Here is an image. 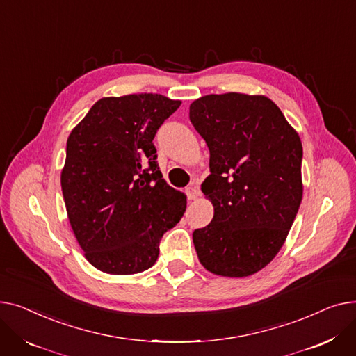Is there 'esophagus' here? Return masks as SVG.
<instances>
[{
    "label": "esophagus",
    "instance_id": "esophagus-1",
    "mask_svg": "<svg viewBox=\"0 0 356 356\" xmlns=\"http://www.w3.org/2000/svg\"><path fill=\"white\" fill-rule=\"evenodd\" d=\"M185 193H186L188 200H197L200 197V188H198V185L193 184L186 188Z\"/></svg>",
    "mask_w": 356,
    "mask_h": 356
}]
</instances>
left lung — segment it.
<instances>
[{"label":"left lung","mask_w":356,"mask_h":356,"mask_svg":"<svg viewBox=\"0 0 356 356\" xmlns=\"http://www.w3.org/2000/svg\"><path fill=\"white\" fill-rule=\"evenodd\" d=\"M190 120L210 149L201 184L214 217L193 233L200 263L214 275L245 277L286 241L302 202V142L277 104L261 95H207Z\"/></svg>","instance_id":"1"}]
</instances>
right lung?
<instances>
[{
    "instance_id": "1",
    "label": "right lung",
    "mask_w": 356,
    "mask_h": 356,
    "mask_svg": "<svg viewBox=\"0 0 356 356\" xmlns=\"http://www.w3.org/2000/svg\"><path fill=\"white\" fill-rule=\"evenodd\" d=\"M181 104L158 93L97 100L67 139L61 191L88 261L108 275L152 267L185 194L166 184L154 138Z\"/></svg>"
}]
</instances>
